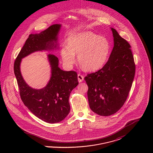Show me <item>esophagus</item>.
I'll use <instances>...</instances> for the list:
<instances>
[{"label": "esophagus", "instance_id": "obj_1", "mask_svg": "<svg viewBox=\"0 0 153 153\" xmlns=\"http://www.w3.org/2000/svg\"><path fill=\"white\" fill-rule=\"evenodd\" d=\"M77 77H78V81H79V82H82V81L84 80V77H83V76H82V74H78Z\"/></svg>", "mask_w": 153, "mask_h": 153}]
</instances>
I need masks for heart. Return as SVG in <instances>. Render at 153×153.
<instances>
[{
    "label": "heart",
    "mask_w": 153,
    "mask_h": 153,
    "mask_svg": "<svg viewBox=\"0 0 153 153\" xmlns=\"http://www.w3.org/2000/svg\"><path fill=\"white\" fill-rule=\"evenodd\" d=\"M111 45L108 40L89 31L74 34L68 39V46L64 48L61 56L64 62L72 65L76 61L75 54L85 71L94 72L99 70L109 58Z\"/></svg>",
    "instance_id": "b5f03b06"
}]
</instances>
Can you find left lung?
I'll list each match as a JSON object with an SVG mask.
<instances>
[{"instance_id": "obj_1", "label": "left lung", "mask_w": 153, "mask_h": 153, "mask_svg": "<svg viewBox=\"0 0 153 153\" xmlns=\"http://www.w3.org/2000/svg\"><path fill=\"white\" fill-rule=\"evenodd\" d=\"M111 29L114 45L108 61L100 70L84 79L88 86L90 108L104 117L114 114L123 105L135 73L130 45L116 30Z\"/></svg>"}]
</instances>
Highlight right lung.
I'll return each mask as SVG.
<instances>
[{"mask_svg": "<svg viewBox=\"0 0 153 153\" xmlns=\"http://www.w3.org/2000/svg\"><path fill=\"white\" fill-rule=\"evenodd\" d=\"M61 25L55 24L39 34H31L15 61L14 71L24 104L37 117L49 123L64 120L70 112L69 97L79 84L74 71H64L58 66V58L49 54L51 77L47 85L37 89L30 87L22 77V58L36 51H51L58 48V35Z\"/></svg>", "mask_w": 153, "mask_h": 153, "instance_id": "right-lung-1", "label": "right lung"}]
</instances>
